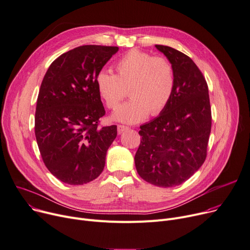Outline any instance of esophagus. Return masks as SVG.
Listing matches in <instances>:
<instances>
[{
  "label": "esophagus",
  "mask_w": 250,
  "mask_h": 250,
  "mask_svg": "<svg viewBox=\"0 0 250 250\" xmlns=\"http://www.w3.org/2000/svg\"><path fill=\"white\" fill-rule=\"evenodd\" d=\"M127 129H128V126H126V125H118V132H119L120 135L123 134L124 131H125Z\"/></svg>",
  "instance_id": "1"
}]
</instances>
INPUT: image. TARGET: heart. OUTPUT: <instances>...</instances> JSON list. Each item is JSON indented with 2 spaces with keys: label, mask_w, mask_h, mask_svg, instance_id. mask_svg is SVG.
<instances>
[{
  "label": "heart",
  "mask_w": 250,
  "mask_h": 250,
  "mask_svg": "<svg viewBox=\"0 0 250 250\" xmlns=\"http://www.w3.org/2000/svg\"><path fill=\"white\" fill-rule=\"evenodd\" d=\"M116 74L101 70L95 77L97 92L109 109H115L127 94L131 97L113 113L127 124L143 121L147 113L159 115L169 104L176 76L172 63L164 57L132 49L116 61Z\"/></svg>",
  "instance_id": "heart-1"
}]
</instances>
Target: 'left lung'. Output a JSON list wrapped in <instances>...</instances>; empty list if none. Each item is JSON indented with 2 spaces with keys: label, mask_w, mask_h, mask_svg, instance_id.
Instances as JSON below:
<instances>
[{
  "label": "left lung",
  "mask_w": 250,
  "mask_h": 250,
  "mask_svg": "<svg viewBox=\"0 0 250 250\" xmlns=\"http://www.w3.org/2000/svg\"><path fill=\"white\" fill-rule=\"evenodd\" d=\"M156 48L173 65L175 89L160 115L140 126L135 164L145 181L168 188L186 182L205 162L212 116L207 82L194 61L172 47Z\"/></svg>",
  "instance_id": "8db88e82"
}]
</instances>
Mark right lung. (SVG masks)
Listing matches in <instances>:
<instances>
[{
  "label": "right lung",
  "instance_id": "right-lung-1",
  "mask_svg": "<svg viewBox=\"0 0 250 250\" xmlns=\"http://www.w3.org/2000/svg\"><path fill=\"white\" fill-rule=\"evenodd\" d=\"M119 47L83 45L56 58L42 80L35 112V136L53 176L83 185L104 171L116 125L101 126L105 114L95 77Z\"/></svg>",
  "mask_w": 250,
  "mask_h": 250
}]
</instances>
